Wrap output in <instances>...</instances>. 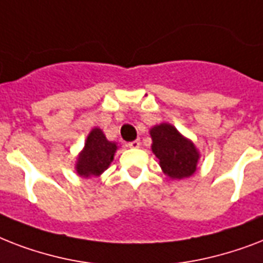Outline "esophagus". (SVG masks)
I'll return each mask as SVG.
<instances>
[{
  "label": "esophagus",
  "mask_w": 263,
  "mask_h": 263,
  "mask_svg": "<svg viewBox=\"0 0 263 263\" xmlns=\"http://www.w3.org/2000/svg\"><path fill=\"white\" fill-rule=\"evenodd\" d=\"M128 147H131V148L140 147V140L136 139V140H134V142H129V143H128Z\"/></svg>",
  "instance_id": "34e87169"
}]
</instances>
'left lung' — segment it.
I'll return each instance as SVG.
<instances>
[{
	"instance_id": "8db88e82",
	"label": "left lung",
	"mask_w": 263,
	"mask_h": 263,
	"mask_svg": "<svg viewBox=\"0 0 263 263\" xmlns=\"http://www.w3.org/2000/svg\"><path fill=\"white\" fill-rule=\"evenodd\" d=\"M152 152L158 158L162 172L172 180L190 177L196 172L200 153L191 139L177 131L169 123L157 124L150 128Z\"/></svg>"
}]
</instances>
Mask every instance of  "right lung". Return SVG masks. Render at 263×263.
I'll return each instance as SVG.
<instances>
[{
	"label": "right lung",
	"mask_w": 263,
	"mask_h": 263,
	"mask_svg": "<svg viewBox=\"0 0 263 263\" xmlns=\"http://www.w3.org/2000/svg\"><path fill=\"white\" fill-rule=\"evenodd\" d=\"M117 143L106 139L101 128L94 127L84 140V147L76 158L75 171L80 177H99L115 160Z\"/></svg>",
	"instance_id": "right-lung-1"
}]
</instances>
